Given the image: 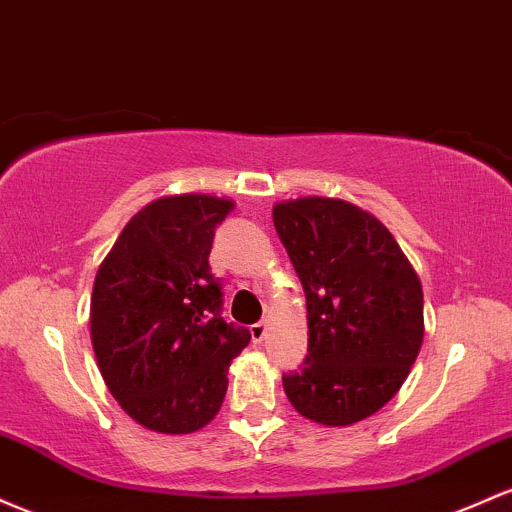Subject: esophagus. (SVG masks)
<instances>
[{
    "label": "esophagus",
    "instance_id": "1",
    "mask_svg": "<svg viewBox=\"0 0 512 512\" xmlns=\"http://www.w3.org/2000/svg\"><path fill=\"white\" fill-rule=\"evenodd\" d=\"M250 335H252V340H255V342L265 340V338H267V320H260V323L252 325Z\"/></svg>",
    "mask_w": 512,
    "mask_h": 512
}]
</instances>
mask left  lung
<instances>
[{
	"mask_svg": "<svg viewBox=\"0 0 512 512\" xmlns=\"http://www.w3.org/2000/svg\"><path fill=\"white\" fill-rule=\"evenodd\" d=\"M299 274L308 355L284 374L303 418L345 428L396 396L423 345V286L389 228L345 199L301 196L272 209Z\"/></svg>",
	"mask_w": 512,
	"mask_h": 512,
	"instance_id": "left-lung-1",
	"label": "left lung"
}]
</instances>
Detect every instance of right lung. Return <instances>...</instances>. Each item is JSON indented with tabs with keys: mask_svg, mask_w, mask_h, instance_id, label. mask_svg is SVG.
Returning a JSON list of instances; mask_svg holds the SVG:
<instances>
[{
	"mask_svg": "<svg viewBox=\"0 0 512 512\" xmlns=\"http://www.w3.org/2000/svg\"><path fill=\"white\" fill-rule=\"evenodd\" d=\"M233 199L174 194L143 206L99 265L89 306L92 347L119 406L162 435L209 425L228 367L250 333L221 316L209 267L213 230Z\"/></svg>",
	"mask_w": 512,
	"mask_h": 512,
	"instance_id": "add662e5",
	"label": "right lung"
}]
</instances>
